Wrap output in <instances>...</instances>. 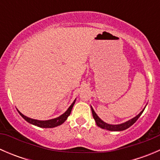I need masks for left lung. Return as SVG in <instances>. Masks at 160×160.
Wrapping results in <instances>:
<instances>
[{
	"label": "left lung",
	"mask_w": 160,
	"mask_h": 160,
	"mask_svg": "<svg viewBox=\"0 0 160 160\" xmlns=\"http://www.w3.org/2000/svg\"><path fill=\"white\" fill-rule=\"evenodd\" d=\"M90 108H91L92 114H93V118H94L95 122H96L97 125H98V127H100V128H103V129H106V130H108V131H113V132H120V131L125 130V129H127V128H129V127L132 126V125H133V124L135 123V122H136L137 120H138V118L141 116V114H142V112L144 111L145 108H146V107H145L144 109H143V110L141 112H140L139 114H138V115H136L135 118L130 119V120L127 121V122H124V123L119 124V125H110V124L106 123V122H104V121L101 120V119L99 117H98V114L95 113V111L93 109V108H92L91 106H90Z\"/></svg>",
	"instance_id": "1"
}]
</instances>
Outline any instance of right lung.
<instances>
[{"instance_id":"obj_1","label":"right lung","mask_w":160,"mask_h":160,"mask_svg":"<svg viewBox=\"0 0 160 160\" xmlns=\"http://www.w3.org/2000/svg\"><path fill=\"white\" fill-rule=\"evenodd\" d=\"M76 99L74 100L73 102L72 103V104L69 107V108L67 109V111L65 113H63L62 114H61L59 117L56 118L50 119V120H46V121H41V120H36V119L30 118L26 117L25 115H24L23 114L20 112L18 110V113L20 114V115L25 119L26 122H28V123L32 124V125H35V126L40 127V128H54V127L59 126V125H62L64 122L67 119V118L69 117V115L70 114L71 111H72V107H73L74 104H75Z\"/></svg>"}]
</instances>
